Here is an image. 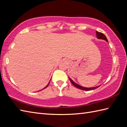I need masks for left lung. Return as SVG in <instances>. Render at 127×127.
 <instances>
[{"label":"left lung","mask_w":127,"mask_h":127,"mask_svg":"<svg viewBox=\"0 0 127 127\" xmlns=\"http://www.w3.org/2000/svg\"><path fill=\"white\" fill-rule=\"evenodd\" d=\"M96 36L97 38L98 39H103V40H106V41L108 42V40L106 38V36H105L102 33H101V32H98L97 31H96ZM69 78V77H68ZM69 79L71 83H72V85L73 86H75V87L78 88L80 89H82V90H83V91H91V90H93V89H95L96 88H97L98 87H99L100 86H96V87H91V88H87V87H82V86H81L79 85L78 84H77V83L74 82L73 80L71 79L70 78H69Z\"/></svg>","instance_id":"1"}]
</instances>
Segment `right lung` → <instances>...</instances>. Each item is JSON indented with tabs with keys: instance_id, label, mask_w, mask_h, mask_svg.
<instances>
[{
	"instance_id": "1",
	"label": "right lung",
	"mask_w": 127,
	"mask_h": 127,
	"mask_svg": "<svg viewBox=\"0 0 127 127\" xmlns=\"http://www.w3.org/2000/svg\"><path fill=\"white\" fill-rule=\"evenodd\" d=\"M49 83H48V85H47V86H46V87H45V88H44V89H45V88H46V87H47V86H48V85H49ZM42 89H41V90H42ZM41 90H40V91H41Z\"/></svg>"
}]
</instances>
